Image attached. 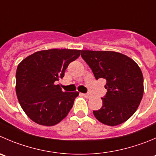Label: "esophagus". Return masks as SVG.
Segmentation results:
<instances>
[{"label":"esophagus","instance_id":"obj_1","mask_svg":"<svg viewBox=\"0 0 156 156\" xmlns=\"http://www.w3.org/2000/svg\"><path fill=\"white\" fill-rule=\"evenodd\" d=\"M83 96H85V97L87 98H90L92 96V94L90 93H83Z\"/></svg>","mask_w":156,"mask_h":156}]
</instances>
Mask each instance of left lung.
I'll return each instance as SVG.
<instances>
[{
	"mask_svg": "<svg viewBox=\"0 0 156 156\" xmlns=\"http://www.w3.org/2000/svg\"><path fill=\"white\" fill-rule=\"evenodd\" d=\"M81 57L96 80L106 79L103 106L93 111L105 125H119L139 107L143 96V76L137 63L124 54L113 51L81 50Z\"/></svg>",
	"mask_w": 156,
	"mask_h": 156,
	"instance_id": "left-lung-1",
	"label": "left lung"
}]
</instances>
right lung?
<instances>
[{"mask_svg": "<svg viewBox=\"0 0 156 156\" xmlns=\"http://www.w3.org/2000/svg\"><path fill=\"white\" fill-rule=\"evenodd\" d=\"M81 50L51 49L30 55L16 72V93L27 116L40 125L51 126L69 113L78 92H63L55 82L64 76Z\"/></svg>", "mask_w": 156, "mask_h": 156, "instance_id": "obj_1", "label": "right lung"}]
</instances>
